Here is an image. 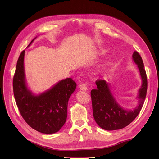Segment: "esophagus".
<instances>
[{"instance_id":"34e87169","label":"esophagus","mask_w":159,"mask_h":159,"mask_svg":"<svg viewBox=\"0 0 159 159\" xmlns=\"http://www.w3.org/2000/svg\"><path fill=\"white\" fill-rule=\"evenodd\" d=\"M80 88L81 91H85L88 90V86H87V84H81L80 85Z\"/></svg>"}]
</instances>
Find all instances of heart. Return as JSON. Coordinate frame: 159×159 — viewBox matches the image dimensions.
Masks as SVG:
<instances>
[{
    "label": "heart",
    "instance_id": "1",
    "mask_svg": "<svg viewBox=\"0 0 159 159\" xmlns=\"http://www.w3.org/2000/svg\"><path fill=\"white\" fill-rule=\"evenodd\" d=\"M107 50H105V49L101 50L99 51V55H105V54L107 53Z\"/></svg>",
    "mask_w": 159,
    "mask_h": 159
}]
</instances>
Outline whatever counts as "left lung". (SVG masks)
<instances>
[{
	"label": "left lung",
	"mask_w": 159,
	"mask_h": 159,
	"mask_svg": "<svg viewBox=\"0 0 159 159\" xmlns=\"http://www.w3.org/2000/svg\"><path fill=\"white\" fill-rule=\"evenodd\" d=\"M133 60L137 65L142 80L137 96L138 103L133 109H125L117 103L110 89V84L105 80L95 81L97 88L91 91L93 115L95 122L107 131L121 129L127 126L137 117L143 107L147 90V78L142 57L134 52Z\"/></svg>",
	"instance_id": "1"
}]
</instances>
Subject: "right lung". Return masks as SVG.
I'll list each match as a JSON object with an SVG mask.
<instances>
[{
	"label": "right lung",
	"instance_id": "add662e5",
	"mask_svg": "<svg viewBox=\"0 0 159 159\" xmlns=\"http://www.w3.org/2000/svg\"><path fill=\"white\" fill-rule=\"evenodd\" d=\"M25 54L23 50L18 57L13 78V91L17 107L23 119L32 129L42 133H55L66 123L68 103L75 90L76 83L70 78H66L39 95L33 93L26 82Z\"/></svg>",
	"mask_w": 159,
	"mask_h": 159
}]
</instances>
